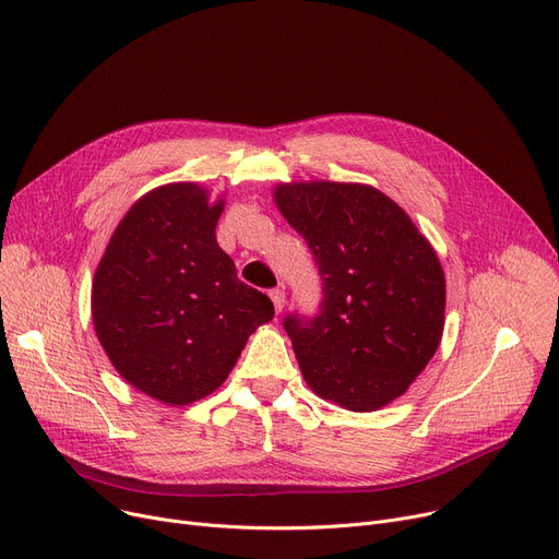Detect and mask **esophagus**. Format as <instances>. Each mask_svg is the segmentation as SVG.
I'll use <instances>...</instances> for the list:
<instances>
[{"mask_svg": "<svg viewBox=\"0 0 559 559\" xmlns=\"http://www.w3.org/2000/svg\"><path fill=\"white\" fill-rule=\"evenodd\" d=\"M269 295H271V299H273L275 311L280 313V311L284 309V305H286V293H284V288H273Z\"/></svg>", "mask_w": 559, "mask_h": 559, "instance_id": "obj_1", "label": "esophagus"}]
</instances>
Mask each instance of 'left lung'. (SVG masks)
Listing matches in <instances>:
<instances>
[{
	"label": "left lung",
	"mask_w": 559,
	"mask_h": 559,
	"mask_svg": "<svg viewBox=\"0 0 559 559\" xmlns=\"http://www.w3.org/2000/svg\"><path fill=\"white\" fill-rule=\"evenodd\" d=\"M273 197L322 277L320 313L284 320L305 380L352 412L390 405L443 335L445 275L432 243L371 186L297 181Z\"/></svg>",
	"instance_id": "1"
}]
</instances>
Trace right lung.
<instances>
[{"label": "right lung", "mask_w": 559, "mask_h": 559, "mask_svg": "<svg viewBox=\"0 0 559 559\" xmlns=\"http://www.w3.org/2000/svg\"><path fill=\"white\" fill-rule=\"evenodd\" d=\"M224 199L199 183L143 194L116 226L92 284V318L116 371L139 392L190 405L233 371L271 299L219 248Z\"/></svg>", "instance_id": "1"}]
</instances>
